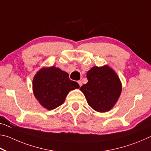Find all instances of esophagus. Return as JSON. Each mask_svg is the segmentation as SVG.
Returning <instances> with one entry per match:
<instances>
[{"label": "esophagus", "instance_id": "34e87169", "mask_svg": "<svg viewBox=\"0 0 151 151\" xmlns=\"http://www.w3.org/2000/svg\"><path fill=\"white\" fill-rule=\"evenodd\" d=\"M78 84H79V86H80V87H81V86H82V83H81V81H78Z\"/></svg>", "mask_w": 151, "mask_h": 151}]
</instances>
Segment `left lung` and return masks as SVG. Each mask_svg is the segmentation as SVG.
<instances>
[{
    "mask_svg": "<svg viewBox=\"0 0 151 151\" xmlns=\"http://www.w3.org/2000/svg\"><path fill=\"white\" fill-rule=\"evenodd\" d=\"M88 83L80 88L88 105L97 112L112 109L119 97L122 86L114 71L105 65L95 66L87 73Z\"/></svg>",
    "mask_w": 151,
    "mask_h": 151,
    "instance_id": "left-lung-1",
    "label": "left lung"
}]
</instances>
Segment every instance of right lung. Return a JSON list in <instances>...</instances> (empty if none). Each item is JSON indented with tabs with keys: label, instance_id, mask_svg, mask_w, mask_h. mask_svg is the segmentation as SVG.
I'll return each mask as SVG.
<instances>
[{
	"label": "right lung",
	"instance_id": "right-lung-1",
	"mask_svg": "<svg viewBox=\"0 0 151 151\" xmlns=\"http://www.w3.org/2000/svg\"><path fill=\"white\" fill-rule=\"evenodd\" d=\"M32 86L34 96L47 110L62 105L69 92L80 88L76 81L70 80L67 72L54 66L40 70L33 79Z\"/></svg>",
	"mask_w": 151,
	"mask_h": 151
}]
</instances>
